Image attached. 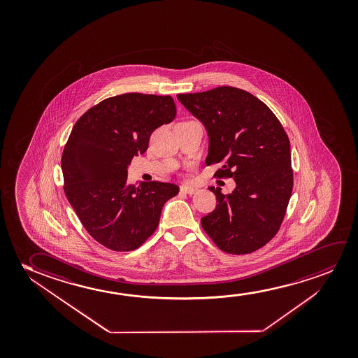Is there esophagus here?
Segmentation results:
<instances>
[{"instance_id": "34e87169", "label": "esophagus", "mask_w": 358, "mask_h": 358, "mask_svg": "<svg viewBox=\"0 0 358 358\" xmlns=\"http://www.w3.org/2000/svg\"><path fill=\"white\" fill-rule=\"evenodd\" d=\"M180 191H181L182 193H186V194L192 196V194H194V193H196V188H193V187L181 186Z\"/></svg>"}]
</instances>
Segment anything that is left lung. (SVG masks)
Listing matches in <instances>:
<instances>
[{
  "label": "left lung",
  "mask_w": 358,
  "mask_h": 358,
  "mask_svg": "<svg viewBox=\"0 0 358 358\" xmlns=\"http://www.w3.org/2000/svg\"><path fill=\"white\" fill-rule=\"evenodd\" d=\"M177 98L206 128V165L221 164L216 176L236 182L226 196L220 187H209L217 206L201 217L203 230L226 253L259 250L278 234L294 187L284 127L263 101L242 89L224 85Z\"/></svg>",
  "instance_id": "1"
}]
</instances>
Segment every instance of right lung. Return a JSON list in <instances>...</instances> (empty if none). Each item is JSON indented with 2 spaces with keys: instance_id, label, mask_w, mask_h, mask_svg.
I'll return each instance as SVG.
<instances>
[{
  "instance_id": "1",
  "label": "right lung",
  "mask_w": 358,
  "mask_h": 358,
  "mask_svg": "<svg viewBox=\"0 0 358 358\" xmlns=\"http://www.w3.org/2000/svg\"><path fill=\"white\" fill-rule=\"evenodd\" d=\"M175 117L170 95L127 93L105 99L74 124L61 159L64 193L89 235L108 250L139 248L180 191L173 183H127L133 157L147 152L152 133Z\"/></svg>"
}]
</instances>
